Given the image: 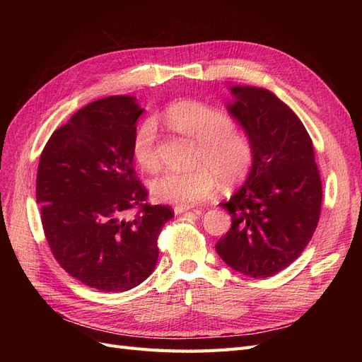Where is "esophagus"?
Listing matches in <instances>:
<instances>
[{"instance_id":"obj_1","label":"esophagus","mask_w":362,"mask_h":362,"mask_svg":"<svg viewBox=\"0 0 362 362\" xmlns=\"http://www.w3.org/2000/svg\"><path fill=\"white\" fill-rule=\"evenodd\" d=\"M189 210H192V206H189V205H175V208H173L175 214H181V213H185Z\"/></svg>"}]
</instances>
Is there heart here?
Instances as JSON below:
<instances>
[{
  "mask_svg": "<svg viewBox=\"0 0 362 362\" xmlns=\"http://www.w3.org/2000/svg\"><path fill=\"white\" fill-rule=\"evenodd\" d=\"M163 117L173 129L194 139L198 146L193 169H166L152 178L149 187L158 201L194 205L214 193L217 178L223 185H233L247 177L254 161L250 139L225 112L185 98L164 108ZM131 154L140 168H157V127L152 120L146 119L136 128Z\"/></svg>",
  "mask_w": 362,
  "mask_h": 362,
  "instance_id": "b5f03b06",
  "label": "heart"
}]
</instances>
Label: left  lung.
Here are the masks:
<instances>
[{"label":"left lung","instance_id":"left-lung-1","mask_svg":"<svg viewBox=\"0 0 362 362\" xmlns=\"http://www.w3.org/2000/svg\"><path fill=\"white\" fill-rule=\"evenodd\" d=\"M229 112L247 133L254 161L246 184L221 204L233 218L216 250L229 267L269 278L298 258L319 223L322 180L313 140L291 108L266 89L235 86Z\"/></svg>","mask_w":362,"mask_h":362}]
</instances>
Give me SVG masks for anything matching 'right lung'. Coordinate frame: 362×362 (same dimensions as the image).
I'll return each mask as SVG.
<instances>
[{
	"label": "right lung",
	"mask_w": 362,
	"mask_h": 362,
	"mask_svg": "<svg viewBox=\"0 0 362 362\" xmlns=\"http://www.w3.org/2000/svg\"><path fill=\"white\" fill-rule=\"evenodd\" d=\"M129 96L76 112L43 148L36 201L54 258L101 291L137 287L154 270L158 235L173 210L148 202L133 168L131 140L141 115Z\"/></svg>",
	"instance_id": "right-lung-1"
}]
</instances>
